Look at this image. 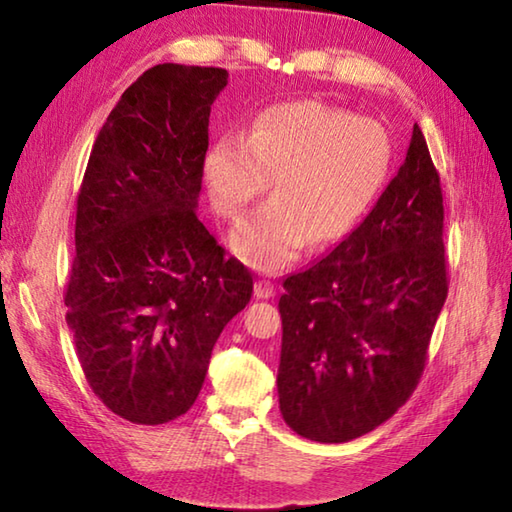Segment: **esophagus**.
<instances>
[{"label":"esophagus","mask_w":512,"mask_h":512,"mask_svg":"<svg viewBox=\"0 0 512 512\" xmlns=\"http://www.w3.org/2000/svg\"><path fill=\"white\" fill-rule=\"evenodd\" d=\"M255 296L262 298V300H268L275 296V284L268 282V280H257L255 282Z\"/></svg>","instance_id":"1"}]
</instances>
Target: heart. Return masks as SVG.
Returning <instances> with one entry per match:
<instances>
[{"instance_id":"b5f03b06","label":"heart","mask_w":512,"mask_h":512,"mask_svg":"<svg viewBox=\"0 0 512 512\" xmlns=\"http://www.w3.org/2000/svg\"><path fill=\"white\" fill-rule=\"evenodd\" d=\"M393 140L375 119L320 101L266 108L246 135L216 140L203 162L214 212L237 221L273 178V198L246 216L230 246L248 266L277 273L302 248H325L357 228L384 189Z\"/></svg>"}]
</instances>
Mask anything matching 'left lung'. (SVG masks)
Segmentation results:
<instances>
[{
  "label": "left lung",
  "mask_w": 512,
  "mask_h": 512,
  "mask_svg": "<svg viewBox=\"0 0 512 512\" xmlns=\"http://www.w3.org/2000/svg\"><path fill=\"white\" fill-rule=\"evenodd\" d=\"M443 189L420 126L377 205L332 253L284 280V422L348 443L406 404L447 298Z\"/></svg>",
  "instance_id": "1"
}]
</instances>
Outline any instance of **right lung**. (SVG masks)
I'll return each mask as SVG.
<instances>
[{
	"label": "right lung",
	"instance_id": "1",
	"mask_svg": "<svg viewBox=\"0 0 512 512\" xmlns=\"http://www.w3.org/2000/svg\"><path fill=\"white\" fill-rule=\"evenodd\" d=\"M221 67L155 65L101 126L76 198L65 305L83 375L108 409L164 424L201 393L253 275L196 216Z\"/></svg>",
	"mask_w": 512,
	"mask_h": 512
}]
</instances>
